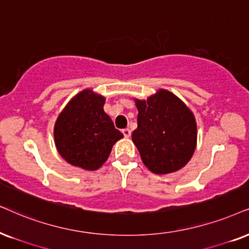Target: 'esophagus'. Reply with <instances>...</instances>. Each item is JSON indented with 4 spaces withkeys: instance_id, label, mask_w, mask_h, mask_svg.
<instances>
[{
    "instance_id": "1",
    "label": "esophagus",
    "mask_w": 249,
    "mask_h": 249,
    "mask_svg": "<svg viewBox=\"0 0 249 249\" xmlns=\"http://www.w3.org/2000/svg\"><path fill=\"white\" fill-rule=\"evenodd\" d=\"M123 134H124L125 138H130L131 137V130L130 128H124V130L122 131Z\"/></svg>"
}]
</instances>
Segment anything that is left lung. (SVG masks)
I'll return each instance as SVG.
<instances>
[{"mask_svg":"<svg viewBox=\"0 0 249 249\" xmlns=\"http://www.w3.org/2000/svg\"><path fill=\"white\" fill-rule=\"evenodd\" d=\"M138 127L132 140L143 164L156 175L184 168L196 147L193 112L175 94L159 89L147 100L135 99Z\"/></svg>","mask_w":249,"mask_h":249,"instance_id":"obj_1","label":"left lung"}]
</instances>
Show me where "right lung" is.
<instances>
[{
	"mask_svg": "<svg viewBox=\"0 0 249 249\" xmlns=\"http://www.w3.org/2000/svg\"><path fill=\"white\" fill-rule=\"evenodd\" d=\"M106 99L84 89L72 97L54 127L59 155L71 165L94 171L101 168L123 133L103 110Z\"/></svg>",
	"mask_w": 249,
	"mask_h": 249,
	"instance_id": "obj_1",
	"label": "right lung"
}]
</instances>
